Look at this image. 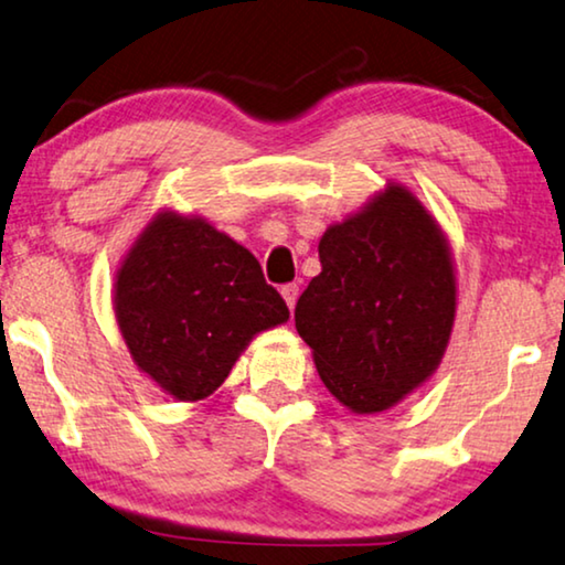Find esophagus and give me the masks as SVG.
<instances>
[{"label":"esophagus","mask_w":565,"mask_h":565,"mask_svg":"<svg viewBox=\"0 0 565 565\" xmlns=\"http://www.w3.org/2000/svg\"><path fill=\"white\" fill-rule=\"evenodd\" d=\"M280 292H282L285 303H288V308H290V311H292V308H296V300H298V285H296V282H288V285H282Z\"/></svg>","instance_id":"obj_1"}]
</instances>
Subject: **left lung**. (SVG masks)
Listing matches in <instances>:
<instances>
[{"label": "left lung", "instance_id": "1", "mask_svg": "<svg viewBox=\"0 0 565 565\" xmlns=\"http://www.w3.org/2000/svg\"><path fill=\"white\" fill-rule=\"evenodd\" d=\"M321 273L296 303V329L331 396L385 412L435 373L455 321L450 249L412 192L391 184L331 226Z\"/></svg>", "mask_w": 565, "mask_h": 565}]
</instances>
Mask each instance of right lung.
Returning <instances> with one entry per match:
<instances>
[{
	"label": "right lung",
	"mask_w": 565,
	"mask_h": 565,
	"mask_svg": "<svg viewBox=\"0 0 565 565\" xmlns=\"http://www.w3.org/2000/svg\"><path fill=\"white\" fill-rule=\"evenodd\" d=\"M115 316L136 365L169 396L200 401L290 311L249 249L211 223L161 213L122 262Z\"/></svg>",
	"instance_id": "1"
}]
</instances>
